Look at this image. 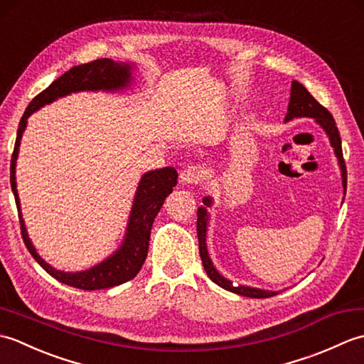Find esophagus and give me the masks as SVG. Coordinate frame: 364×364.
I'll return each mask as SVG.
<instances>
[{"mask_svg":"<svg viewBox=\"0 0 364 364\" xmlns=\"http://www.w3.org/2000/svg\"><path fill=\"white\" fill-rule=\"evenodd\" d=\"M203 178V168L200 166H188L181 170V181L184 184H197Z\"/></svg>","mask_w":364,"mask_h":364,"instance_id":"34e87169","label":"esophagus"}]
</instances>
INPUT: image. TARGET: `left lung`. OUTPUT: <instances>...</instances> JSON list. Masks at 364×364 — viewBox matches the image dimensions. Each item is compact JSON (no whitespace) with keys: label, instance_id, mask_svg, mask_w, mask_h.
Returning <instances> with one entry per match:
<instances>
[{"label":"left lung","instance_id":"left-lung-1","mask_svg":"<svg viewBox=\"0 0 364 364\" xmlns=\"http://www.w3.org/2000/svg\"><path fill=\"white\" fill-rule=\"evenodd\" d=\"M294 117H313L319 125L326 129V133L330 137V144L335 149L336 158L339 161V167H341V176H343V188H347V168H346V162L343 158V146H341V137H339V131L336 128V122L333 119L326 107H323L318 100H316L310 92H308L304 84H300L299 81H292V87H291V100L288 105V115H286V120H291ZM203 203L206 206L211 205V198L205 197ZM197 236H198V249H200V258H202L203 267L206 270L208 277L211 280L219 284L220 288L231 291L235 294H239V296L244 297H253V299H266V297H272L277 292L274 291H262L258 288H249V286H233L230 280L223 278L218 270L214 269L213 262L208 257V250H206V222H208V213L205 208H198L197 211Z\"/></svg>","mask_w":364,"mask_h":364}]
</instances>
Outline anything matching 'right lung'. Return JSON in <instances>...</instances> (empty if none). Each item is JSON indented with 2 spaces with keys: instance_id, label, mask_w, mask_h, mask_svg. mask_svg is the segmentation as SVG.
Segmentation results:
<instances>
[{
  "instance_id": "obj_1",
  "label": "right lung",
  "mask_w": 364,
  "mask_h": 364,
  "mask_svg": "<svg viewBox=\"0 0 364 364\" xmlns=\"http://www.w3.org/2000/svg\"><path fill=\"white\" fill-rule=\"evenodd\" d=\"M129 68L131 67L128 64H119L114 63L112 59L103 58L92 60V63L72 67L70 70L65 72L63 76H59L56 81H53L48 87L42 90L37 97H34L33 102L26 107V111L20 120L17 139H15V146L11 159V188L15 197V203H17L21 237L23 242L26 245V249L33 255V258L38 264H41L51 277L56 278L58 282L84 291L112 288V286L129 282L131 278H134L137 275L146 258V253H149L150 231L154 218L158 215L166 197L176 186V170L173 167H164L151 170V172L142 176L136 192L133 208H131L125 241H123L120 249L115 252L112 257L105 259L103 262H100L98 266L73 274L56 270L50 264H46V262L37 255L33 244H31L25 228V222H23L20 211L17 183H15V161H17L18 156L20 139L23 131L26 128V120L31 114L38 109V107L54 102V100L59 97L68 95L70 92L123 89L127 84H129L131 80Z\"/></svg>"
}]
</instances>
